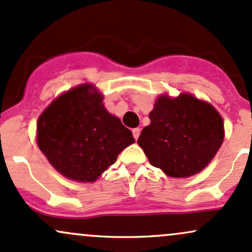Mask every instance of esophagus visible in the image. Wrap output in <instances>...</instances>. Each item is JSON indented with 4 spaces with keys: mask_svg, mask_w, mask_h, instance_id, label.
Here are the masks:
<instances>
[{
    "mask_svg": "<svg viewBox=\"0 0 252 252\" xmlns=\"http://www.w3.org/2000/svg\"><path fill=\"white\" fill-rule=\"evenodd\" d=\"M132 133H133L134 139L137 140L138 138H139V135H140V128H139V127H135V128L132 129Z\"/></svg>",
    "mask_w": 252,
    "mask_h": 252,
    "instance_id": "esophagus-1",
    "label": "esophagus"
}]
</instances>
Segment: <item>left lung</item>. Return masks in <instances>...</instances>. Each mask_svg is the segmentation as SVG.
Listing matches in <instances>:
<instances>
[{
  "mask_svg": "<svg viewBox=\"0 0 252 252\" xmlns=\"http://www.w3.org/2000/svg\"><path fill=\"white\" fill-rule=\"evenodd\" d=\"M138 144L150 163L170 177H189L206 168L224 140L222 118L211 103L182 93L162 95Z\"/></svg>",
  "mask_w": 252,
  "mask_h": 252,
  "instance_id": "left-lung-1",
  "label": "left lung"
}]
</instances>
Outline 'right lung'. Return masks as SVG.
Here are the masks:
<instances>
[{
	"instance_id": "right-lung-1",
	"label": "right lung",
	"mask_w": 252,
	"mask_h": 252,
	"mask_svg": "<svg viewBox=\"0 0 252 252\" xmlns=\"http://www.w3.org/2000/svg\"><path fill=\"white\" fill-rule=\"evenodd\" d=\"M102 100L93 84H81L58 96L38 119L39 149L67 179L94 182L134 143L132 132L107 112Z\"/></svg>"
}]
</instances>
